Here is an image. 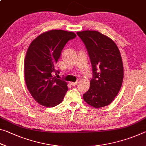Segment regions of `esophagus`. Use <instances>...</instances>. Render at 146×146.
Returning <instances> with one entry per match:
<instances>
[{
  "mask_svg": "<svg viewBox=\"0 0 146 146\" xmlns=\"http://www.w3.org/2000/svg\"><path fill=\"white\" fill-rule=\"evenodd\" d=\"M71 86H75L77 85L78 84V82H71Z\"/></svg>",
  "mask_w": 146,
  "mask_h": 146,
  "instance_id": "obj_1",
  "label": "esophagus"
}]
</instances>
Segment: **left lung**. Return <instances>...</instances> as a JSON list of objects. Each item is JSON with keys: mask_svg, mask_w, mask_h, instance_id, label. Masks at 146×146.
<instances>
[{"mask_svg": "<svg viewBox=\"0 0 146 146\" xmlns=\"http://www.w3.org/2000/svg\"><path fill=\"white\" fill-rule=\"evenodd\" d=\"M77 34L86 47L94 73L83 99L94 108L104 107L114 100L123 82V65L119 50L112 39L98 31Z\"/></svg>", "mask_w": 146, "mask_h": 146, "instance_id": "1", "label": "left lung"}]
</instances>
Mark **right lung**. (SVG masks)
<instances>
[{"mask_svg":"<svg viewBox=\"0 0 146 146\" xmlns=\"http://www.w3.org/2000/svg\"><path fill=\"white\" fill-rule=\"evenodd\" d=\"M77 36L73 32L51 30L32 40L25 58L24 75L32 98L40 105L53 107L63 101L68 91L66 81L52 74L61 52L69 40Z\"/></svg>","mask_w":146,"mask_h":146,"instance_id":"1","label":"right lung"}]
</instances>
